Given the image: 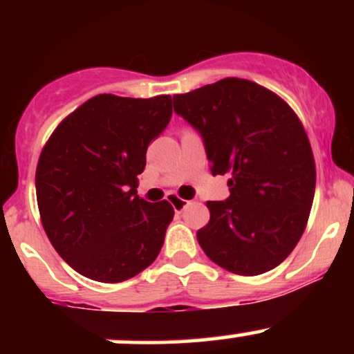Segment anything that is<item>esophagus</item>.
<instances>
[{
	"mask_svg": "<svg viewBox=\"0 0 354 354\" xmlns=\"http://www.w3.org/2000/svg\"><path fill=\"white\" fill-rule=\"evenodd\" d=\"M169 203H171L173 205V208H174V211H183L185 209V206L188 205L189 201H186V200H183V198H178V196H173L171 200H169Z\"/></svg>",
	"mask_w": 354,
	"mask_h": 354,
	"instance_id": "1",
	"label": "esophagus"
}]
</instances>
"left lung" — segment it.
Here are the masks:
<instances>
[{"label":"left lung","instance_id":"obj_1","mask_svg":"<svg viewBox=\"0 0 354 354\" xmlns=\"http://www.w3.org/2000/svg\"><path fill=\"white\" fill-rule=\"evenodd\" d=\"M198 129L213 174H230V198L208 201L196 233L206 256L234 274L273 270L295 250L315 198L316 168L301 121L253 81L225 78L173 96Z\"/></svg>","mask_w":354,"mask_h":354}]
</instances>
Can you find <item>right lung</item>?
I'll list each match as a JSON object with an SVG mask.
<instances>
[{
	"instance_id": "obj_1",
	"label": "right lung",
	"mask_w": 354,
	"mask_h": 354,
	"mask_svg": "<svg viewBox=\"0 0 354 354\" xmlns=\"http://www.w3.org/2000/svg\"><path fill=\"white\" fill-rule=\"evenodd\" d=\"M171 96L98 95L64 118L39 154L36 200L58 254L80 274L120 283L160 254L174 216L136 194L146 149L171 120Z\"/></svg>"
}]
</instances>
